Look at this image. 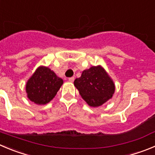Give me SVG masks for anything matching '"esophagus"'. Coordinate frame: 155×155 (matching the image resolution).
Wrapping results in <instances>:
<instances>
[{"instance_id":"1","label":"esophagus","mask_w":155,"mask_h":155,"mask_svg":"<svg viewBox=\"0 0 155 155\" xmlns=\"http://www.w3.org/2000/svg\"><path fill=\"white\" fill-rule=\"evenodd\" d=\"M74 77H70V78H69V82H73V81H74Z\"/></svg>"}]
</instances>
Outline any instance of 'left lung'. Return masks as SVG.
Returning <instances> with one entry per match:
<instances>
[{"label":"left lung","instance_id":"8db88e82","mask_svg":"<svg viewBox=\"0 0 155 155\" xmlns=\"http://www.w3.org/2000/svg\"><path fill=\"white\" fill-rule=\"evenodd\" d=\"M74 85L82 98L92 107H98L111 99L115 85L101 66H92L75 79Z\"/></svg>","mask_w":155,"mask_h":155}]
</instances>
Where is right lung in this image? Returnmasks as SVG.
<instances>
[{
	"instance_id": "right-lung-1",
	"label": "right lung",
	"mask_w": 155,
	"mask_h": 155,
	"mask_svg": "<svg viewBox=\"0 0 155 155\" xmlns=\"http://www.w3.org/2000/svg\"><path fill=\"white\" fill-rule=\"evenodd\" d=\"M63 83V79L51 69L39 67L27 82V97L38 105L47 104L55 97Z\"/></svg>"
}]
</instances>
